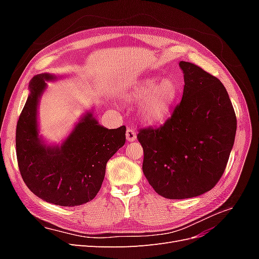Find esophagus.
<instances>
[{"label": "esophagus", "mask_w": 259, "mask_h": 259, "mask_svg": "<svg viewBox=\"0 0 259 259\" xmlns=\"http://www.w3.org/2000/svg\"><path fill=\"white\" fill-rule=\"evenodd\" d=\"M125 136H126V139L127 142H134V140H136V132L133 130V128H130L127 127L126 130V134H125Z\"/></svg>", "instance_id": "esophagus-1"}]
</instances>
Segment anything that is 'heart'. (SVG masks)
Segmentation results:
<instances>
[{
  "label": "heart",
  "mask_w": 259,
  "mask_h": 259,
  "mask_svg": "<svg viewBox=\"0 0 259 259\" xmlns=\"http://www.w3.org/2000/svg\"><path fill=\"white\" fill-rule=\"evenodd\" d=\"M179 94L174 79L160 82L156 76H149L131 86L126 98L131 103H143L140 116L148 124H161L165 121Z\"/></svg>",
  "instance_id": "1"
}]
</instances>
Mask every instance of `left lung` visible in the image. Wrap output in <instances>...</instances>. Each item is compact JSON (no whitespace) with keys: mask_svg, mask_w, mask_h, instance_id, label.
<instances>
[{"mask_svg":"<svg viewBox=\"0 0 259 259\" xmlns=\"http://www.w3.org/2000/svg\"><path fill=\"white\" fill-rule=\"evenodd\" d=\"M182 101L158 128H142L143 171L166 199H188L209 191L222 178L237 132V117L225 86L188 61Z\"/></svg>","mask_w":259,"mask_h":259,"instance_id":"left-lung-1","label":"left lung"}]
</instances>
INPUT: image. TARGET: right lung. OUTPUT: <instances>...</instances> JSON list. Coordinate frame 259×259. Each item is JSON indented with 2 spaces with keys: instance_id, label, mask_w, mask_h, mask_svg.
Returning a JSON list of instances; mask_svg holds the SVG:
<instances>
[{
  "instance_id": "obj_1",
  "label": "right lung",
  "mask_w": 259,
  "mask_h": 259,
  "mask_svg": "<svg viewBox=\"0 0 259 259\" xmlns=\"http://www.w3.org/2000/svg\"><path fill=\"white\" fill-rule=\"evenodd\" d=\"M35 75L16 128V154L23 182L36 197L60 206H76L93 200L103 185L109 159L125 144L123 126L108 130L93 112L86 113L60 146H46L38 137L37 104L45 81Z\"/></svg>"
}]
</instances>
